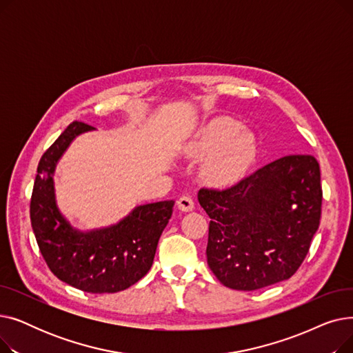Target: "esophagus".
Returning a JSON list of instances; mask_svg holds the SVG:
<instances>
[{
  "label": "esophagus",
  "instance_id": "34e87169",
  "mask_svg": "<svg viewBox=\"0 0 353 353\" xmlns=\"http://www.w3.org/2000/svg\"><path fill=\"white\" fill-rule=\"evenodd\" d=\"M177 206L181 212H192L194 209V201L190 196H181L177 200Z\"/></svg>",
  "mask_w": 353,
  "mask_h": 353
}]
</instances>
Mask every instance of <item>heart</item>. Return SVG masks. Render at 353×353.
<instances>
[{
    "instance_id": "b5f03b06",
    "label": "heart",
    "mask_w": 353,
    "mask_h": 353,
    "mask_svg": "<svg viewBox=\"0 0 353 353\" xmlns=\"http://www.w3.org/2000/svg\"><path fill=\"white\" fill-rule=\"evenodd\" d=\"M217 150L203 165V177L210 184L225 186L245 172L254 156L256 143L252 133L232 119L213 120L201 130L190 147L193 156H206Z\"/></svg>"
}]
</instances>
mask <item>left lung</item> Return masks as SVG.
I'll return each instance as SVG.
<instances>
[{
	"mask_svg": "<svg viewBox=\"0 0 353 353\" xmlns=\"http://www.w3.org/2000/svg\"><path fill=\"white\" fill-rule=\"evenodd\" d=\"M197 197L210 217L206 254L214 276L230 289H262L292 277L309 252L322 212L319 163L285 156Z\"/></svg>",
	"mask_w": 353,
	"mask_h": 353,
	"instance_id": "obj_1",
	"label": "left lung"
}]
</instances>
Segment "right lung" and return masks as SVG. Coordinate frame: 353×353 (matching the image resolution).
<instances>
[{
	"instance_id": "obj_1",
	"label": "right lung",
	"mask_w": 353,
	"mask_h": 353,
	"mask_svg": "<svg viewBox=\"0 0 353 353\" xmlns=\"http://www.w3.org/2000/svg\"><path fill=\"white\" fill-rule=\"evenodd\" d=\"M92 128L72 121L43 154L30 217L44 261L60 281L88 293H114L134 285L150 270L174 201L139 206L110 228L91 232L74 229L55 205L52 173L70 143Z\"/></svg>"
}]
</instances>
